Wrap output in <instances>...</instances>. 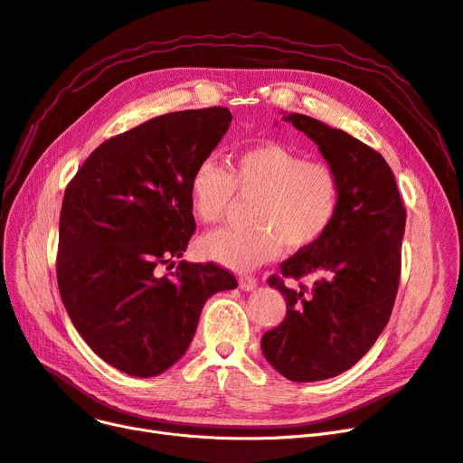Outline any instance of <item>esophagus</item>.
I'll return each mask as SVG.
<instances>
[{
    "label": "esophagus",
    "instance_id": "obj_1",
    "mask_svg": "<svg viewBox=\"0 0 463 463\" xmlns=\"http://www.w3.org/2000/svg\"><path fill=\"white\" fill-rule=\"evenodd\" d=\"M238 284H240V289H242V291H253L257 288V279L251 278V276H240Z\"/></svg>",
    "mask_w": 463,
    "mask_h": 463
}]
</instances>
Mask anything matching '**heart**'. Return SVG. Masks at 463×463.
Here are the masks:
<instances>
[{
  "instance_id": "b5f03b06",
  "label": "heart",
  "mask_w": 463,
  "mask_h": 463,
  "mask_svg": "<svg viewBox=\"0 0 463 463\" xmlns=\"http://www.w3.org/2000/svg\"><path fill=\"white\" fill-rule=\"evenodd\" d=\"M234 193L255 198L248 231H217L200 238L198 251L227 269L244 272L272 260L281 246L312 248L338 212L340 179L326 160L305 156L274 142L232 156L231 170L215 158L200 160L189 182V203L204 225H217L232 206Z\"/></svg>"
}]
</instances>
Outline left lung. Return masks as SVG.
<instances>
[{
	"instance_id": "obj_1",
	"label": "left lung",
	"mask_w": 463,
	"mask_h": 463,
	"mask_svg": "<svg viewBox=\"0 0 463 463\" xmlns=\"http://www.w3.org/2000/svg\"><path fill=\"white\" fill-rule=\"evenodd\" d=\"M305 132L340 179V204L312 248L281 263L286 278L317 274L310 289L269 286L288 298V316L267 331L260 350L293 382L333 378L354 367L384 331L399 286L407 212L380 153L345 130L303 113H281Z\"/></svg>"
}]
</instances>
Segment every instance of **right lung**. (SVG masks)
<instances>
[{
	"label": "right lung",
	"instance_id": "obj_1",
	"mask_svg": "<svg viewBox=\"0 0 463 463\" xmlns=\"http://www.w3.org/2000/svg\"><path fill=\"white\" fill-rule=\"evenodd\" d=\"M231 120L227 108L149 118L94 149L66 189L60 297L92 352L130 376L170 369L187 352L206 300L238 286L213 263L182 260L172 278L156 274L187 250L196 227L193 170Z\"/></svg>",
	"mask_w": 463,
	"mask_h": 463
}]
</instances>
